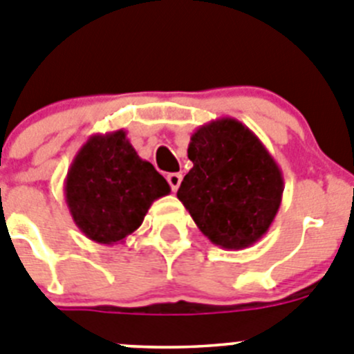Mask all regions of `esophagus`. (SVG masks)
<instances>
[{"instance_id": "esophagus-1", "label": "esophagus", "mask_w": 354, "mask_h": 354, "mask_svg": "<svg viewBox=\"0 0 354 354\" xmlns=\"http://www.w3.org/2000/svg\"><path fill=\"white\" fill-rule=\"evenodd\" d=\"M167 181H169L171 189H173V192H176L178 187H180L181 183V174L180 173H171L167 174Z\"/></svg>"}]
</instances>
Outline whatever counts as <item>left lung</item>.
<instances>
[{"instance_id": "obj_1", "label": "left lung", "mask_w": 354, "mask_h": 354, "mask_svg": "<svg viewBox=\"0 0 354 354\" xmlns=\"http://www.w3.org/2000/svg\"><path fill=\"white\" fill-rule=\"evenodd\" d=\"M194 167L178 199L212 243L241 250L268 232L282 203L284 176L252 130L234 118H218L194 130Z\"/></svg>"}]
</instances>
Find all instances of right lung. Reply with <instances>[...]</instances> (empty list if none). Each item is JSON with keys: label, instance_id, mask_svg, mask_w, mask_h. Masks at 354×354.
Segmentation results:
<instances>
[{"label": "right lung", "instance_id": "obj_1", "mask_svg": "<svg viewBox=\"0 0 354 354\" xmlns=\"http://www.w3.org/2000/svg\"><path fill=\"white\" fill-rule=\"evenodd\" d=\"M65 203L74 224L95 243H123L169 183L130 145L123 129L93 133L79 148L65 178Z\"/></svg>", "mask_w": 354, "mask_h": 354}]
</instances>
